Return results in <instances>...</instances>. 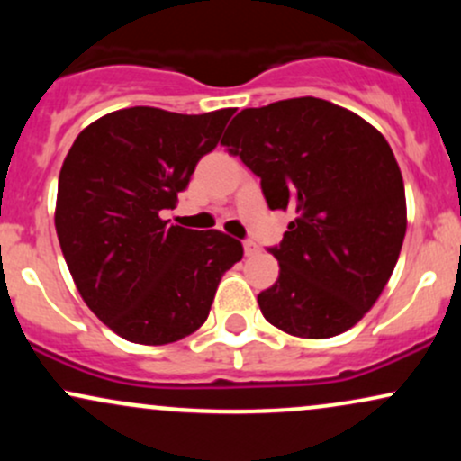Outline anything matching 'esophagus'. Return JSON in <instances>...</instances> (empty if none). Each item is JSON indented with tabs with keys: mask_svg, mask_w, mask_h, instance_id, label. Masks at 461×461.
I'll return each mask as SVG.
<instances>
[{
	"mask_svg": "<svg viewBox=\"0 0 461 461\" xmlns=\"http://www.w3.org/2000/svg\"><path fill=\"white\" fill-rule=\"evenodd\" d=\"M242 249H245V256H247V258L256 256V253L260 251V249H258L256 242H251V240H245V242H242Z\"/></svg>",
	"mask_w": 461,
	"mask_h": 461,
	"instance_id": "obj_1",
	"label": "esophagus"
}]
</instances>
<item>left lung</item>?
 Listing matches in <instances>:
<instances>
[{
    "label": "left lung",
    "instance_id": "8db88e82",
    "mask_svg": "<svg viewBox=\"0 0 461 461\" xmlns=\"http://www.w3.org/2000/svg\"><path fill=\"white\" fill-rule=\"evenodd\" d=\"M221 142L260 177L268 208L294 210L271 249L277 282L258 294L264 319L312 340L351 330L405 238L403 177L388 140L351 110L297 97L242 110Z\"/></svg>",
    "mask_w": 461,
    "mask_h": 461
}]
</instances>
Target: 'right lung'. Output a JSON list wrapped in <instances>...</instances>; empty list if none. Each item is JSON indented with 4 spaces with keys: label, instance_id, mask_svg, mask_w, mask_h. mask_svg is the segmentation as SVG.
<instances>
[{
    "label": "right lung",
    "instance_id": "1",
    "mask_svg": "<svg viewBox=\"0 0 461 461\" xmlns=\"http://www.w3.org/2000/svg\"><path fill=\"white\" fill-rule=\"evenodd\" d=\"M234 113L114 110L79 131L62 162V256L84 303L125 340L156 347L197 331L221 277L242 260L236 238L168 225L160 216L176 208L177 193Z\"/></svg>",
    "mask_w": 461,
    "mask_h": 461
}]
</instances>
